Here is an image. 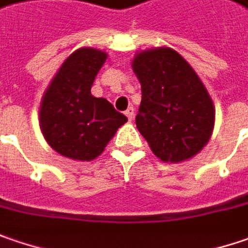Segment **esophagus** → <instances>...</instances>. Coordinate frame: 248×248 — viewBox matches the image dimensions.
<instances>
[{
	"mask_svg": "<svg viewBox=\"0 0 248 248\" xmlns=\"http://www.w3.org/2000/svg\"><path fill=\"white\" fill-rule=\"evenodd\" d=\"M134 114H135L134 107H128V108L125 110V116L128 117V120H132V118H134Z\"/></svg>",
	"mask_w": 248,
	"mask_h": 248,
	"instance_id": "esophagus-1",
	"label": "esophagus"
}]
</instances>
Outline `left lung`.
Instances as JSON below:
<instances>
[{"instance_id": "obj_1", "label": "left lung", "mask_w": 248, "mask_h": 248, "mask_svg": "<svg viewBox=\"0 0 248 248\" xmlns=\"http://www.w3.org/2000/svg\"><path fill=\"white\" fill-rule=\"evenodd\" d=\"M132 68L142 89L135 124L152 152L173 163L197 155L211 138L215 108L195 71L167 47L140 53Z\"/></svg>"}]
</instances>
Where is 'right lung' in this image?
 Wrapping results in <instances>:
<instances>
[{"label":"right lung","instance_id":"right-lung-1","mask_svg":"<svg viewBox=\"0 0 248 248\" xmlns=\"http://www.w3.org/2000/svg\"><path fill=\"white\" fill-rule=\"evenodd\" d=\"M106 57L105 51L91 47L77 50L64 61L44 93L40 128L60 155L92 160L128 120L105 97L91 93Z\"/></svg>","mask_w":248,"mask_h":248}]
</instances>
